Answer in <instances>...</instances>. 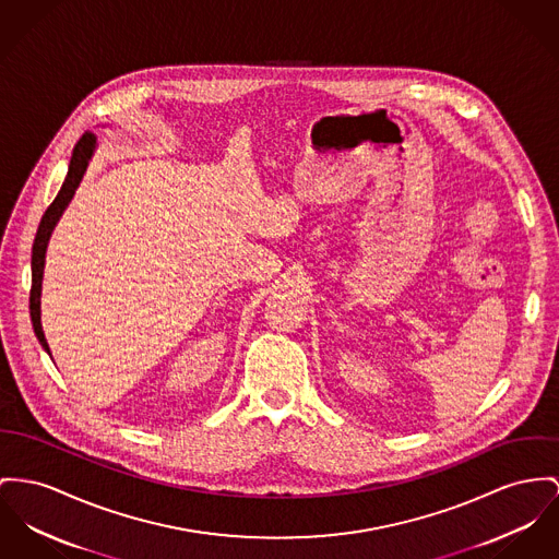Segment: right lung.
<instances>
[{
    "label": "right lung",
    "mask_w": 559,
    "mask_h": 559,
    "mask_svg": "<svg viewBox=\"0 0 559 559\" xmlns=\"http://www.w3.org/2000/svg\"><path fill=\"white\" fill-rule=\"evenodd\" d=\"M97 148V138L86 131L72 152V160H70V169L66 176V182L59 190V194L55 197V201L48 205V210L44 212L41 221H39L38 233L34 239V248H32V293H29V313H32V324H34V333L38 336L39 345L50 354V347L46 343V336L41 331V322H39V297H41V277H44V261H46V248H48V239L52 235V228L59 223L61 214L66 212V207L70 205L72 197H74L75 188L80 187L82 176L88 167L91 156L95 154Z\"/></svg>",
    "instance_id": "add662e5"
}]
</instances>
